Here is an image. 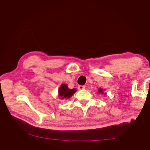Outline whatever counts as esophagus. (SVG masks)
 I'll list each match as a JSON object with an SVG mask.
<instances>
[{
  "label": "esophagus",
  "mask_w": 150,
  "mask_h": 150,
  "mask_svg": "<svg viewBox=\"0 0 150 150\" xmlns=\"http://www.w3.org/2000/svg\"><path fill=\"white\" fill-rule=\"evenodd\" d=\"M78 88L79 89V90H84V89H85V86H84L79 85L78 86Z\"/></svg>",
  "instance_id": "esophagus-1"
}]
</instances>
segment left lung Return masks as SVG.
<instances>
[{"instance_id":"8db88e82","label":"left lung","mask_w":150,"mask_h":150,"mask_svg":"<svg viewBox=\"0 0 150 150\" xmlns=\"http://www.w3.org/2000/svg\"><path fill=\"white\" fill-rule=\"evenodd\" d=\"M98 92H99V93H102V92H103V90H102V89H100V90H98Z\"/></svg>"}]
</instances>
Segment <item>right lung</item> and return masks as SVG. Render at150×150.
I'll return each instance as SVG.
<instances>
[{
  "label": "right lung",
  "mask_w": 150,
  "mask_h": 150,
  "mask_svg": "<svg viewBox=\"0 0 150 150\" xmlns=\"http://www.w3.org/2000/svg\"><path fill=\"white\" fill-rule=\"evenodd\" d=\"M76 89H69L68 86L65 84H62L61 85V86L59 88V96L60 97H62V98H66V99L69 97H71L72 95L74 94L76 92Z\"/></svg>",
  "instance_id": "add662e5"
}]
</instances>
